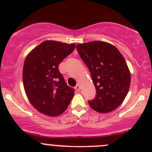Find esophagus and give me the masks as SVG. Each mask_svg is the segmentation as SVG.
Returning <instances> with one entry per match:
<instances>
[{
    "mask_svg": "<svg viewBox=\"0 0 152 152\" xmlns=\"http://www.w3.org/2000/svg\"><path fill=\"white\" fill-rule=\"evenodd\" d=\"M75 89H76V91H79V90H80V85H77L75 87Z\"/></svg>",
    "mask_w": 152,
    "mask_h": 152,
    "instance_id": "esophagus-1",
    "label": "esophagus"
}]
</instances>
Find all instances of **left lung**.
Returning a JSON list of instances; mask_svg holds the SVG:
<instances>
[{"label":"left lung","instance_id":"obj_1","mask_svg":"<svg viewBox=\"0 0 152 152\" xmlns=\"http://www.w3.org/2000/svg\"><path fill=\"white\" fill-rule=\"evenodd\" d=\"M76 49L90 70L96 90L89 105L98 113L113 111L123 103L131 82L124 56L117 48L102 41L78 44Z\"/></svg>","mask_w":152,"mask_h":152}]
</instances>
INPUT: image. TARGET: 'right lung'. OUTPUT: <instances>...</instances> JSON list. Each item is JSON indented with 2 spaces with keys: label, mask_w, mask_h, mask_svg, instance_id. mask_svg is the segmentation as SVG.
Listing matches in <instances>:
<instances>
[{
  "label": "right lung",
  "mask_w": 152,
  "mask_h": 152,
  "mask_svg": "<svg viewBox=\"0 0 152 152\" xmlns=\"http://www.w3.org/2000/svg\"><path fill=\"white\" fill-rule=\"evenodd\" d=\"M74 43L44 41L27 55L23 69L24 90L39 113L57 116L66 110L74 96L59 70V65L74 50Z\"/></svg>",
  "instance_id": "right-lung-1"
}]
</instances>
